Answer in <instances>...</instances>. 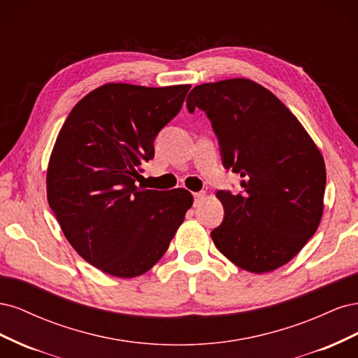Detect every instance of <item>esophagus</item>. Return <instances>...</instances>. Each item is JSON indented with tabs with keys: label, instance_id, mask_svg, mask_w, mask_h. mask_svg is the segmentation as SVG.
Wrapping results in <instances>:
<instances>
[{
	"label": "esophagus",
	"instance_id": "esophagus-1",
	"mask_svg": "<svg viewBox=\"0 0 358 358\" xmlns=\"http://www.w3.org/2000/svg\"><path fill=\"white\" fill-rule=\"evenodd\" d=\"M204 199V192H194V206H199L200 201Z\"/></svg>",
	"mask_w": 358,
	"mask_h": 358
}]
</instances>
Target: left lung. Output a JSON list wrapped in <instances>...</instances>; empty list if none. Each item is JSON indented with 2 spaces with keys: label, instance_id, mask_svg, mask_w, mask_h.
I'll use <instances>...</instances> for the list:
<instances>
[{
  "label": "left lung",
  "instance_id": "8db88e82",
  "mask_svg": "<svg viewBox=\"0 0 358 358\" xmlns=\"http://www.w3.org/2000/svg\"><path fill=\"white\" fill-rule=\"evenodd\" d=\"M187 109L206 113L224 169L242 176L239 194L216 192L224 220L210 233L215 246L252 273L284 266L321 221L327 178L318 148L297 117L252 80L199 85Z\"/></svg>",
  "mask_w": 358,
  "mask_h": 358
}]
</instances>
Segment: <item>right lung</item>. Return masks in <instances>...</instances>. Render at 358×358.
I'll use <instances>...</instances> for the list:
<instances>
[{"mask_svg": "<svg viewBox=\"0 0 358 358\" xmlns=\"http://www.w3.org/2000/svg\"><path fill=\"white\" fill-rule=\"evenodd\" d=\"M189 85L107 83L62 125L48 170V201L82 258L117 278L143 275L166 254L192 204L191 192L145 189L142 166Z\"/></svg>", "mask_w": 358, "mask_h": 358, "instance_id": "1", "label": "right lung"}]
</instances>
